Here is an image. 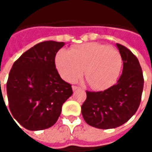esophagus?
I'll list each match as a JSON object with an SVG mask.
<instances>
[{
    "label": "esophagus",
    "instance_id": "34e87169",
    "mask_svg": "<svg viewBox=\"0 0 152 152\" xmlns=\"http://www.w3.org/2000/svg\"><path fill=\"white\" fill-rule=\"evenodd\" d=\"M72 89H73V91H75L79 89V87H78V86H75V85H73V86H72Z\"/></svg>",
    "mask_w": 152,
    "mask_h": 152
}]
</instances>
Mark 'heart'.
<instances>
[{
  "label": "heart",
  "mask_w": 152,
  "mask_h": 152,
  "mask_svg": "<svg viewBox=\"0 0 152 152\" xmlns=\"http://www.w3.org/2000/svg\"><path fill=\"white\" fill-rule=\"evenodd\" d=\"M56 65L61 78L73 82L84 75L95 90H106L117 82L123 66L119 51L96 42L79 45L66 51L60 50L56 56Z\"/></svg>",
  "instance_id": "b5f03b06"
}]
</instances>
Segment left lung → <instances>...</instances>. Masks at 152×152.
Wrapping results in <instances>:
<instances>
[{"label": "left lung", "instance_id": "obj_1", "mask_svg": "<svg viewBox=\"0 0 152 152\" xmlns=\"http://www.w3.org/2000/svg\"><path fill=\"white\" fill-rule=\"evenodd\" d=\"M124 62L123 73L116 85L99 92L86 91L81 113L89 125L102 129L123 125L140 106L144 79L137 57L125 46L117 44Z\"/></svg>", "mask_w": 152, "mask_h": 152}]
</instances>
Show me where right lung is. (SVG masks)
I'll return each mask as SVG.
<instances>
[{
  "mask_svg": "<svg viewBox=\"0 0 152 152\" xmlns=\"http://www.w3.org/2000/svg\"><path fill=\"white\" fill-rule=\"evenodd\" d=\"M64 45L51 40L35 45L15 61L9 73L10 115L28 130L54 125L62 104L73 94L71 85L62 80L56 69V54Z\"/></svg>",
  "mask_w": 152,
  "mask_h": 152,
  "instance_id": "right-lung-1",
  "label": "right lung"
}]
</instances>
